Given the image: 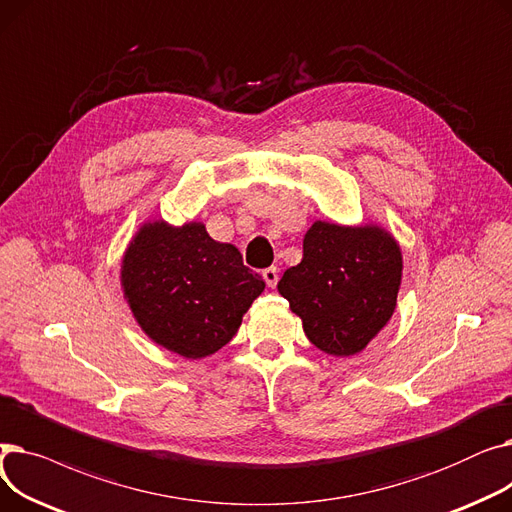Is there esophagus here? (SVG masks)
I'll list each match as a JSON object with an SVG mask.
<instances>
[{
	"label": "esophagus",
	"mask_w": 512,
	"mask_h": 512,
	"mask_svg": "<svg viewBox=\"0 0 512 512\" xmlns=\"http://www.w3.org/2000/svg\"><path fill=\"white\" fill-rule=\"evenodd\" d=\"M263 280L267 286L274 288L278 284V267L272 265V267H267V270H263Z\"/></svg>",
	"instance_id": "34e87169"
}]
</instances>
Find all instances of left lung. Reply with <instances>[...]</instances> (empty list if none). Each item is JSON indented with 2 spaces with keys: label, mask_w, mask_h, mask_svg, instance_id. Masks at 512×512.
Instances as JSON below:
<instances>
[{
  "label": "left lung",
  "mask_w": 512,
  "mask_h": 512,
  "mask_svg": "<svg viewBox=\"0 0 512 512\" xmlns=\"http://www.w3.org/2000/svg\"><path fill=\"white\" fill-rule=\"evenodd\" d=\"M400 276L402 255L388 232L315 222L301 263L288 267L278 290L319 351L348 357L388 324Z\"/></svg>",
  "instance_id": "left-lung-1"
}]
</instances>
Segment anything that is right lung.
I'll return each mask as SVG.
<instances>
[{
	"label": "right lung",
	"mask_w": 512,
	"mask_h": 512,
	"mask_svg": "<svg viewBox=\"0 0 512 512\" xmlns=\"http://www.w3.org/2000/svg\"><path fill=\"white\" fill-rule=\"evenodd\" d=\"M122 263L124 294L141 328L186 359L228 344L265 288L236 247L215 242L197 222L143 226Z\"/></svg>",
	"instance_id": "add662e5"
}]
</instances>
